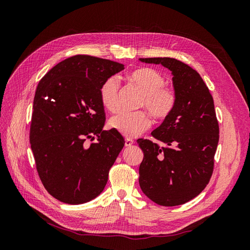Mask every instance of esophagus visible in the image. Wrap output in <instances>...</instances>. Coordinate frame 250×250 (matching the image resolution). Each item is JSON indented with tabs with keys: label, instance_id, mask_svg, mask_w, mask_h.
Listing matches in <instances>:
<instances>
[{
	"label": "esophagus",
	"instance_id": "esophagus-1",
	"mask_svg": "<svg viewBox=\"0 0 250 250\" xmlns=\"http://www.w3.org/2000/svg\"><path fill=\"white\" fill-rule=\"evenodd\" d=\"M133 143H134V142H133L131 139H126V140H125V146H126V147H130Z\"/></svg>",
	"mask_w": 250,
	"mask_h": 250
}]
</instances>
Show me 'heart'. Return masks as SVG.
Returning <instances> with one entry per match:
<instances>
[{
  "label": "heart",
  "mask_w": 250,
  "mask_h": 250,
  "mask_svg": "<svg viewBox=\"0 0 250 250\" xmlns=\"http://www.w3.org/2000/svg\"><path fill=\"white\" fill-rule=\"evenodd\" d=\"M127 78L143 94L140 103L142 107H146L156 120H163L170 115L175 106L176 95L172 88L166 86V79L160 72L143 67L128 74ZM99 94L105 109L111 112L118 109L119 80L117 77L111 76L105 80ZM150 123V118L145 111L121 112L110 119L109 126L126 138H134L148 129Z\"/></svg>",
  "instance_id": "1"
}]
</instances>
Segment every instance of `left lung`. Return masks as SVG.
I'll use <instances>...</instances> for the list:
<instances>
[{
    "mask_svg": "<svg viewBox=\"0 0 250 250\" xmlns=\"http://www.w3.org/2000/svg\"><path fill=\"white\" fill-rule=\"evenodd\" d=\"M171 71L176 103L170 115L151 134L165 143L160 148L139 139L144 152L139 183L143 193L163 207L184 204L208 184L219 142V125L213 97L200 75L170 57L140 58Z\"/></svg>",
    "mask_w": 250,
    "mask_h": 250,
    "instance_id": "obj_1",
    "label": "left lung"
}]
</instances>
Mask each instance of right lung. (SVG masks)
I'll use <instances>...</instances> for the list:
<instances>
[{"instance_id": "add662e5", "label": "right lung", "mask_w": 250, "mask_h": 250, "mask_svg": "<svg viewBox=\"0 0 250 250\" xmlns=\"http://www.w3.org/2000/svg\"><path fill=\"white\" fill-rule=\"evenodd\" d=\"M122 70L124 64L108 59L76 55L52 67L37 85L30 144L43 187L59 201L88 202L107 184L125 141L115 129L102 130L99 90ZM93 135L97 141L87 146Z\"/></svg>"}]
</instances>
